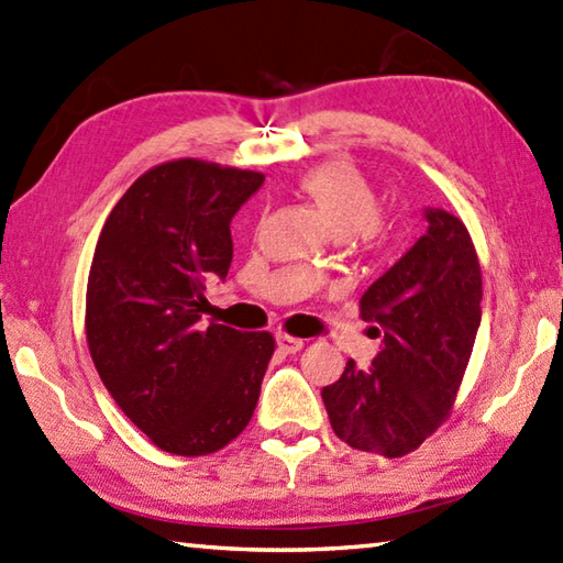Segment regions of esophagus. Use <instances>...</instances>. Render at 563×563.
<instances>
[{
    "label": "esophagus",
    "mask_w": 563,
    "mask_h": 563,
    "mask_svg": "<svg viewBox=\"0 0 563 563\" xmlns=\"http://www.w3.org/2000/svg\"><path fill=\"white\" fill-rule=\"evenodd\" d=\"M275 341H278V349L283 351V354H297V351L305 346L302 339L290 336V334H278L275 336Z\"/></svg>",
    "instance_id": "esophagus-1"
}]
</instances>
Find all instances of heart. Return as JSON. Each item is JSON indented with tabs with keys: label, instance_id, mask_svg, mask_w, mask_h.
Listing matches in <instances>:
<instances>
[{
	"label": "heart",
	"instance_id": "b5f03b06",
	"mask_svg": "<svg viewBox=\"0 0 563 563\" xmlns=\"http://www.w3.org/2000/svg\"><path fill=\"white\" fill-rule=\"evenodd\" d=\"M300 190L310 197L336 239H349L366 249L383 241L385 222L376 212L378 197L351 163L314 165L300 178ZM310 271H317V263H310Z\"/></svg>",
	"mask_w": 563,
	"mask_h": 563
}]
</instances>
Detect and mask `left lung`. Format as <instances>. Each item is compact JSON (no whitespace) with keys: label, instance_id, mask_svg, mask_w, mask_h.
I'll return each mask as SVG.
<instances>
[{"label":"left lung","instance_id":"1","mask_svg":"<svg viewBox=\"0 0 563 563\" xmlns=\"http://www.w3.org/2000/svg\"><path fill=\"white\" fill-rule=\"evenodd\" d=\"M427 231L361 297L380 351L371 368L346 361L322 388L329 422L349 446L398 459L446 420L481 327V266L468 229L424 209Z\"/></svg>","mask_w":563,"mask_h":563}]
</instances>
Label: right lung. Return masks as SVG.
<instances>
[{"label":"right lung","instance_id":"1","mask_svg":"<svg viewBox=\"0 0 563 563\" xmlns=\"http://www.w3.org/2000/svg\"><path fill=\"white\" fill-rule=\"evenodd\" d=\"M253 170L180 158L129 187L99 234L87 280V346L104 388L158 449L205 456L256 410L275 341L202 324L205 283L224 280L231 219L263 185Z\"/></svg>","mask_w":563,"mask_h":563}]
</instances>
